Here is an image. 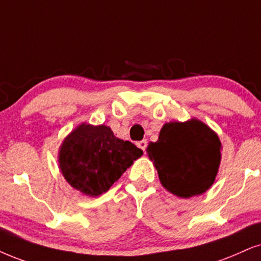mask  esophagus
Segmentation results:
<instances>
[{"label":"esophagus","mask_w":261,"mask_h":261,"mask_svg":"<svg viewBox=\"0 0 261 261\" xmlns=\"http://www.w3.org/2000/svg\"><path fill=\"white\" fill-rule=\"evenodd\" d=\"M137 146L140 147L141 149L144 151V150H146V147H147V141H146V140H142V141H140V142H138V143H137Z\"/></svg>","instance_id":"obj_1"}]
</instances>
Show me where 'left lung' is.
Instances as JSON below:
<instances>
[{
	"mask_svg": "<svg viewBox=\"0 0 261 261\" xmlns=\"http://www.w3.org/2000/svg\"><path fill=\"white\" fill-rule=\"evenodd\" d=\"M220 141L211 128L193 119L165 124L148 156L167 190L180 197L200 195L212 186L220 164Z\"/></svg>",
	"mask_w": 261,
	"mask_h": 261,
	"instance_id": "8db88e82",
	"label": "left lung"
}]
</instances>
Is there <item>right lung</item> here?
Segmentation results:
<instances>
[{
    "label": "right lung",
    "mask_w": 261,
    "mask_h": 261,
    "mask_svg": "<svg viewBox=\"0 0 261 261\" xmlns=\"http://www.w3.org/2000/svg\"><path fill=\"white\" fill-rule=\"evenodd\" d=\"M143 151L108 126L83 124L65 138L59 164L65 179L85 195L107 191Z\"/></svg>",
    "instance_id": "1"
}]
</instances>
